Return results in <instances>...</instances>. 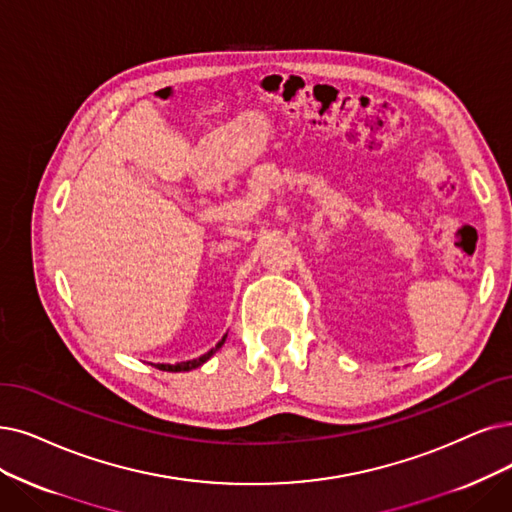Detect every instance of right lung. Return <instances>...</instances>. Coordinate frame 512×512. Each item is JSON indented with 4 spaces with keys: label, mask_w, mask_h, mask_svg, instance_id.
I'll use <instances>...</instances> for the list:
<instances>
[{
    "label": "right lung",
    "mask_w": 512,
    "mask_h": 512,
    "mask_svg": "<svg viewBox=\"0 0 512 512\" xmlns=\"http://www.w3.org/2000/svg\"><path fill=\"white\" fill-rule=\"evenodd\" d=\"M224 338H227V336H224ZM224 338L214 346V349H210L206 355H201V357H197L193 361H182V363H174V365H170V363H157V367H159V370H163V372H189V370H195V367H199L201 363H206L220 349V346L224 344Z\"/></svg>",
    "instance_id": "obj_1"
}]
</instances>
